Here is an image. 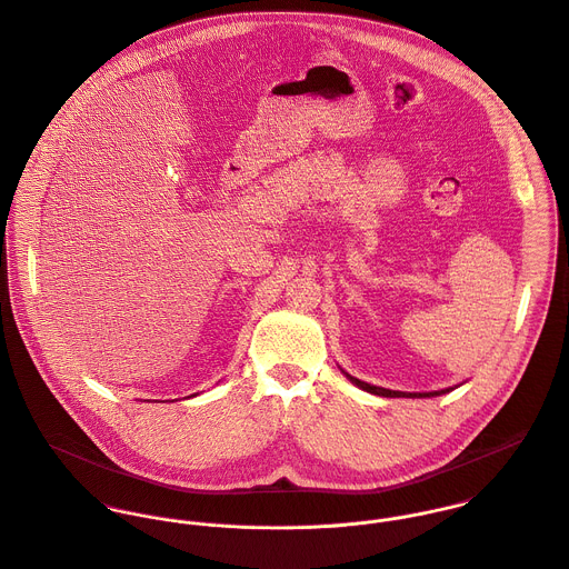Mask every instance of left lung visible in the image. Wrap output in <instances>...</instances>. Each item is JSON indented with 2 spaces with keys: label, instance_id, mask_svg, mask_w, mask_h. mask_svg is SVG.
Listing matches in <instances>:
<instances>
[{
  "label": "left lung",
  "instance_id": "left-lung-1",
  "mask_svg": "<svg viewBox=\"0 0 569 569\" xmlns=\"http://www.w3.org/2000/svg\"><path fill=\"white\" fill-rule=\"evenodd\" d=\"M343 372V370H341ZM357 388H361V390H366V392H370V395H379V397H410V399H426V397H439V395H446V392H450L452 388H446V390H437V392H399V390H386V388H379V386H370V383H366V381H359V379H355V377H350L348 372H343Z\"/></svg>",
  "mask_w": 569,
  "mask_h": 569
}]
</instances>
